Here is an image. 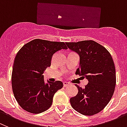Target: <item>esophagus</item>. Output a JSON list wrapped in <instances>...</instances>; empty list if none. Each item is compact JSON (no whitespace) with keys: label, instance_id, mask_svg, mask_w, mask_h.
<instances>
[{"label":"esophagus","instance_id":"obj_1","mask_svg":"<svg viewBox=\"0 0 127 127\" xmlns=\"http://www.w3.org/2000/svg\"><path fill=\"white\" fill-rule=\"evenodd\" d=\"M69 85V83H68V82H63V86L64 87H67V86H68V85Z\"/></svg>","mask_w":127,"mask_h":127}]
</instances>
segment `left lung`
I'll list each match as a JSON object with an SVG mask.
<instances>
[{
  "instance_id": "left-lung-1",
  "label": "left lung",
  "mask_w": 127,
  "mask_h": 127,
  "mask_svg": "<svg viewBox=\"0 0 127 127\" xmlns=\"http://www.w3.org/2000/svg\"><path fill=\"white\" fill-rule=\"evenodd\" d=\"M66 44L80 56V66L75 74L89 81L83 89L75 84L78 92L70 99L72 108L87 116L98 113L109 103L115 91L116 71L113 58L104 47L94 40Z\"/></svg>"
}]
</instances>
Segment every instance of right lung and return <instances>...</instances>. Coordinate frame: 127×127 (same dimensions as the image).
Returning a JSON list of instances; mask_svg holds the SVG:
<instances>
[{"instance_id":"1","label":"right lung","mask_w":127,"mask_h":127,"mask_svg":"<svg viewBox=\"0 0 127 127\" xmlns=\"http://www.w3.org/2000/svg\"><path fill=\"white\" fill-rule=\"evenodd\" d=\"M68 48L64 42L35 39L24 45L14 59L12 72L14 95L24 110L38 114L47 110L54 95L62 89L61 81L44 79V71L51 64L54 54Z\"/></svg>"}]
</instances>
